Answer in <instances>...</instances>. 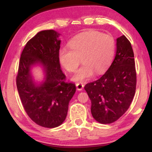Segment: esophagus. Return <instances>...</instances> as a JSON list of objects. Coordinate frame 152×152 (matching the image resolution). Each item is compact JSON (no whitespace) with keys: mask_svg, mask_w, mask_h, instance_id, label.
Returning <instances> with one entry per match:
<instances>
[{"mask_svg":"<svg viewBox=\"0 0 152 152\" xmlns=\"http://www.w3.org/2000/svg\"><path fill=\"white\" fill-rule=\"evenodd\" d=\"M76 88L78 91H82V90L84 88V84L81 83V82H79V83H77L76 84Z\"/></svg>","mask_w":152,"mask_h":152,"instance_id":"esophagus-1","label":"esophagus"}]
</instances>
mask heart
Wrapping results in <instances>:
<instances>
[{"mask_svg":"<svg viewBox=\"0 0 152 152\" xmlns=\"http://www.w3.org/2000/svg\"><path fill=\"white\" fill-rule=\"evenodd\" d=\"M115 42L109 34L88 31L77 35L70 42V47L61 48L58 53L60 62L67 71L75 72L82 60L83 64L72 77L82 82L99 74L109 68L114 57ZM81 60H80V58Z\"/></svg>","mask_w":152,"mask_h":152,"instance_id":"b5f03b06","label":"heart"}]
</instances>
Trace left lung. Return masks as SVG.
Here are the masks:
<instances>
[{
  "mask_svg": "<svg viewBox=\"0 0 152 152\" xmlns=\"http://www.w3.org/2000/svg\"><path fill=\"white\" fill-rule=\"evenodd\" d=\"M135 88L134 53L129 41L122 35L117 39L116 54L107 71L84 86L92 117L101 124L115 122L129 109Z\"/></svg>",
  "mask_w": 152,
  "mask_h": 152,
  "instance_id": "8db88e82",
  "label": "left lung"
}]
</instances>
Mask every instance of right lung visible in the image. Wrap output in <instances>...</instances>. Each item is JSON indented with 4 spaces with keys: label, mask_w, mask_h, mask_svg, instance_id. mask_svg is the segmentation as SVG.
<instances>
[{
    "label": "right lung",
    "mask_w": 152,
    "mask_h": 152,
    "mask_svg": "<svg viewBox=\"0 0 152 152\" xmlns=\"http://www.w3.org/2000/svg\"><path fill=\"white\" fill-rule=\"evenodd\" d=\"M60 34L54 30L37 33L25 45L19 61L17 87L23 106L31 119L47 128L58 127L65 121L69 102L76 86L65 82L58 53ZM42 67L45 78L37 83L32 75L34 66Z\"/></svg>",
    "instance_id": "add662e5"
}]
</instances>
